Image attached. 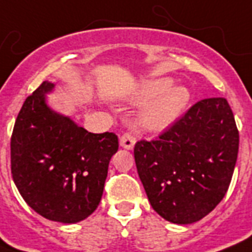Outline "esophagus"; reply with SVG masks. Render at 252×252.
I'll return each mask as SVG.
<instances>
[{
	"mask_svg": "<svg viewBox=\"0 0 252 252\" xmlns=\"http://www.w3.org/2000/svg\"><path fill=\"white\" fill-rule=\"evenodd\" d=\"M134 144H136V137H134V134L132 132H126L120 137V146L124 148V149H133Z\"/></svg>",
	"mask_w": 252,
	"mask_h": 252,
	"instance_id": "obj_1",
	"label": "esophagus"
}]
</instances>
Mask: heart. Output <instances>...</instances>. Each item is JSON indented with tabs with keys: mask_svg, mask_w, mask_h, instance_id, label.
Masks as SVG:
<instances>
[{
	"mask_svg": "<svg viewBox=\"0 0 252 252\" xmlns=\"http://www.w3.org/2000/svg\"><path fill=\"white\" fill-rule=\"evenodd\" d=\"M134 104H145L140 123L150 130H161L171 126L191 100V91L183 85H174L168 77L142 81L129 96Z\"/></svg>",
	"mask_w": 252,
	"mask_h": 252,
	"instance_id": "heart-1",
	"label": "heart"
}]
</instances>
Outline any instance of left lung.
I'll return each instance as SVG.
<instances>
[{
  "label": "left lung",
  "mask_w": 252,
  "mask_h": 252,
  "mask_svg": "<svg viewBox=\"0 0 252 252\" xmlns=\"http://www.w3.org/2000/svg\"><path fill=\"white\" fill-rule=\"evenodd\" d=\"M238 146L225 98L203 99L157 140L138 141L134 161L150 205L172 223L200 221L226 193Z\"/></svg>",
  "instance_id": "1"
}]
</instances>
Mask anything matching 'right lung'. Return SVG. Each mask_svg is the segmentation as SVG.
<instances>
[{
    "mask_svg": "<svg viewBox=\"0 0 252 252\" xmlns=\"http://www.w3.org/2000/svg\"><path fill=\"white\" fill-rule=\"evenodd\" d=\"M56 85L44 81L22 106L10 142L11 174L37 215L76 223L98 208L118 136L90 133L47 102Z\"/></svg>",
    "mask_w": 252,
    "mask_h": 252,
    "instance_id": "add662e5",
    "label": "right lung"
}]
</instances>
